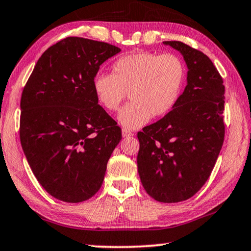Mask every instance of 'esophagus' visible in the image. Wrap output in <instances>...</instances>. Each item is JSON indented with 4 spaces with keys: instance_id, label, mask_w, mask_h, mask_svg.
<instances>
[{
    "instance_id": "esophagus-1",
    "label": "esophagus",
    "mask_w": 251,
    "mask_h": 251,
    "mask_svg": "<svg viewBox=\"0 0 251 251\" xmlns=\"http://www.w3.org/2000/svg\"><path fill=\"white\" fill-rule=\"evenodd\" d=\"M122 133H123V137H125V138L132 137V135H133V133H132L131 131H128V129H126V128H123Z\"/></svg>"
}]
</instances>
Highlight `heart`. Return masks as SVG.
<instances>
[{
	"label": "heart",
	"mask_w": 251,
	"mask_h": 251,
	"mask_svg": "<svg viewBox=\"0 0 251 251\" xmlns=\"http://www.w3.org/2000/svg\"><path fill=\"white\" fill-rule=\"evenodd\" d=\"M186 76V65L177 55L140 51L118 58L111 75H97L93 92L99 105L110 113L119 110L128 93L131 101L119 113V122L134 129L151 117L170 112L182 93Z\"/></svg>",
	"instance_id": "obj_1"
}]
</instances>
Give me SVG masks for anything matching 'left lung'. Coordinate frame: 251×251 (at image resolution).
Instances as JSON below:
<instances>
[{
  "label": "left lung",
  "mask_w": 251,
  "mask_h": 251,
  "mask_svg": "<svg viewBox=\"0 0 251 251\" xmlns=\"http://www.w3.org/2000/svg\"><path fill=\"white\" fill-rule=\"evenodd\" d=\"M188 66L173 110L138 133V172L145 191L164 203L188 200L209 179L225 140V85L209 57L167 41Z\"/></svg>",
  "instance_id": "obj_1"
}]
</instances>
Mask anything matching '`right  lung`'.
I'll return each instance as SVG.
<instances>
[{
    "mask_svg": "<svg viewBox=\"0 0 251 251\" xmlns=\"http://www.w3.org/2000/svg\"><path fill=\"white\" fill-rule=\"evenodd\" d=\"M120 49L66 37L36 63L21 97L20 139L32 173L51 196L78 203L101 187L122 128L98 105L93 79Z\"/></svg>",
    "mask_w": 251,
    "mask_h": 251,
    "instance_id": "add662e5",
    "label": "right lung"
}]
</instances>
